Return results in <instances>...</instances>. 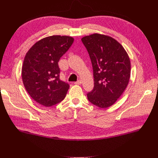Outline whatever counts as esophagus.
I'll use <instances>...</instances> for the list:
<instances>
[{"instance_id": "obj_1", "label": "esophagus", "mask_w": 158, "mask_h": 158, "mask_svg": "<svg viewBox=\"0 0 158 158\" xmlns=\"http://www.w3.org/2000/svg\"><path fill=\"white\" fill-rule=\"evenodd\" d=\"M74 84H76V85H80L81 84H82V80H78L77 81V82H74Z\"/></svg>"}]
</instances>
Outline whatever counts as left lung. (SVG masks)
Segmentation results:
<instances>
[{"label":"left lung","instance_id":"obj_1","mask_svg":"<svg viewBox=\"0 0 158 158\" xmlns=\"http://www.w3.org/2000/svg\"><path fill=\"white\" fill-rule=\"evenodd\" d=\"M92 61L94 87L89 101L100 108L117 102L128 84L131 61L124 47L113 37L94 33L82 38Z\"/></svg>","mask_w":158,"mask_h":158}]
</instances>
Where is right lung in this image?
I'll return each mask as SVG.
<instances>
[{
    "instance_id": "add662e5",
    "label": "right lung",
    "mask_w": 158,
    "mask_h": 158,
    "mask_svg": "<svg viewBox=\"0 0 158 158\" xmlns=\"http://www.w3.org/2000/svg\"><path fill=\"white\" fill-rule=\"evenodd\" d=\"M70 36L52 35L36 42L26 53L22 69L24 87L36 102L51 107L64 99L70 88L59 78L58 63L73 44Z\"/></svg>"
}]
</instances>
